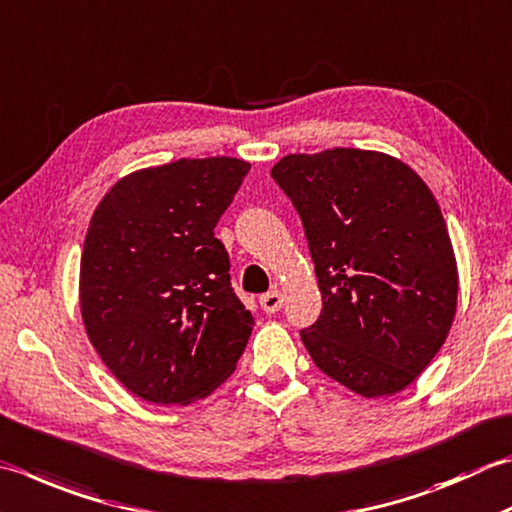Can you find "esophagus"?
<instances>
[{"mask_svg": "<svg viewBox=\"0 0 512 512\" xmlns=\"http://www.w3.org/2000/svg\"><path fill=\"white\" fill-rule=\"evenodd\" d=\"M282 304H284V295L279 293L277 288L268 290L266 295L259 297V306H262V308L266 310V313H277V310L282 308Z\"/></svg>", "mask_w": 512, "mask_h": 512, "instance_id": "esophagus-1", "label": "esophagus"}]
</instances>
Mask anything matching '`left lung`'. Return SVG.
Segmentation results:
<instances>
[{"instance_id": "1", "label": "left lung", "mask_w": 512, "mask_h": 512, "mask_svg": "<svg viewBox=\"0 0 512 512\" xmlns=\"http://www.w3.org/2000/svg\"><path fill=\"white\" fill-rule=\"evenodd\" d=\"M302 217L322 315L302 330L315 366L362 397L404 390L453 326L455 250L442 208L379 150L293 153L270 170Z\"/></svg>"}]
</instances>
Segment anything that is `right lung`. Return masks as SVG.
<instances>
[{
    "label": "right lung",
    "mask_w": 512,
    "mask_h": 512,
    "mask_svg": "<svg viewBox=\"0 0 512 512\" xmlns=\"http://www.w3.org/2000/svg\"><path fill=\"white\" fill-rule=\"evenodd\" d=\"M250 164L177 159L135 170L90 217L79 310L90 344L146 402L188 406L233 375L255 319L230 288L215 226Z\"/></svg>",
    "instance_id": "right-lung-1"
}]
</instances>
